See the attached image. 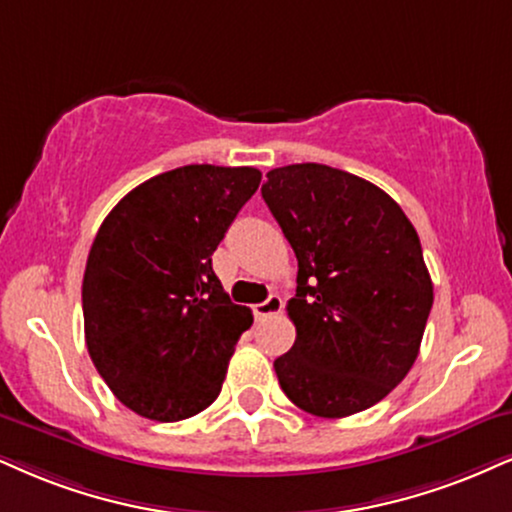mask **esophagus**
I'll list each match as a JSON object with an SVG mask.
<instances>
[{
  "label": "esophagus",
  "mask_w": 512,
  "mask_h": 512,
  "mask_svg": "<svg viewBox=\"0 0 512 512\" xmlns=\"http://www.w3.org/2000/svg\"><path fill=\"white\" fill-rule=\"evenodd\" d=\"M282 311V299L277 294H270L266 301H261V304L254 306V315L258 320H266V318H273Z\"/></svg>",
  "instance_id": "esophagus-1"
}]
</instances>
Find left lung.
<instances>
[{"instance_id":"obj_1","label":"left lung","mask_w":512,"mask_h":512,"mask_svg":"<svg viewBox=\"0 0 512 512\" xmlns=\"http://www.w3.org/2000/svg\"><path fill=\"white\" fill-rule=\"evenodd\" d=\"M266 178L263 201L299 261L287 304L296 339L277 380L318 418L361 413L418 358L434 301L418 232L387 192L346 170L294 163Z\"/></svg>"}]
</instances>
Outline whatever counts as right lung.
Returning a JSON list of instances; mask_svg holds the SVG:
<instances>
[{
    "instance_id": "1",
    "label": "right lung",
    "mask_w": 512,
    "mask_h": 512,
    "mask_svg": "<svg viewBox=\"0 0 512 512\" xmlns=\"http://www.w3.org/2000/svg\"><path fill=\"white\" fill-rule=\"evenodd\" d=\"M261 185V170L194 163L156 175L113 206L82 277L85 342L116 399L159 422L218 399L237 339L254 323L211 256Z\"/></svg>"
}]
</instances>
